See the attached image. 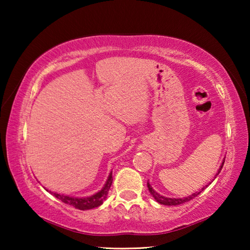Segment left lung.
<instances>
[{
  "label": "left lung",
  "mask_w": 250,
  "mask_h": 250,
  "mask_svg": "<svg viewBox=\"0 0 250 250\" xmlns=\"http://www.w3.org/2000/svg\"><path fill=\"white\" fill-rule=\"evenodd\" d=\"M224 162H225V158L223 159V162H222V164H221V167H219L218 171H217V173H216V175H215V177H216V176L219 174V172L222 171L223 166H224ZM215 177H214V179H215ZM209 184H210V183H209ZM206 186H208V185H206ZM147 188H149V192L151 193V195L154 197V200H155L156 202H158V203H160V204L167 205V206H175V205L183 204V203H185V202H188V201L193 200L194 197H196L197 195H200V193H201L202 191H204L205 188H203L200 192H195V193H193L192 195L186 196V197H183V198H171V197H166V196H163V195H160L159 193H156V192L154 191V189L152 188V186L150 185L149 182H147Z\"/></svg>",
  "instance_id": "obj_1"
}]
</instances>
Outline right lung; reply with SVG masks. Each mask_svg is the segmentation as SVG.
<instances>
[{
    "label": "right lung",
    "instance_id": "obj_1",
    "mask_svg": "<svg viewBox=\"0 0 250 250\" xmlns=\"http://www.w3.org/2000/svg\"><path fill=\"white\" fill-rule=\"evenodd\" d=\"M111 184H112V172H110V174L108 176L107 181H105L104 188H101L99 192L95 193L94 195H91V196L76 197V196H69V195H64V194L55 193L52 191H48V189H46V191L49 192L56 198H58L59 201L65 203V204L74 206L75 208H78L80 210H87V209L96 208V207H98L103 204L104 201L107 198L108 192H109Z\"/></svg>",
    "mask_w": 250,
    "mask_h": 250
}]
</instances>
